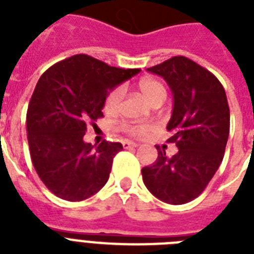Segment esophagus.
Wrapping results in <instances>:
<instances>
[{
    "label": "esophagus",
    "mask_w": 254,
    "mask_h": 254,
    "mask_svg": "<svg viewBox=\"0 0 254 254\" xmlns=\"http://www.w3.org/2000/svg\"><path fill=\"white\" fill-rule=\"evenodd\" d=\"M123 146L125 147V149H129V147H137L138 145L135 142H131V141H124Z\"/></svg>",
    "instance_id": "esophagus-1"
}]
</instances>
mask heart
<instances>
[{
    "instance_id": "heart-1",
    "label": "heart",
    "mask_w": 254,
    "mask_h": 254,
    "mask_svg": "<svg viewBox=\"0 0 254 254\" xmlns=\"http://www.w3.org/2000/svg\"><path fill=\"white\" fill-rule=\"evenodd\" d=\"M138 88L143 97L149 101L150 104L159 101V100L166 99V88L159 80L155 79H142L139 80ZM124 91L121 87L113 88L109 93H108L105 103H104V109L107 112H115L119 108L121 100H123ZM151 127L146 124H138V125H131V124H123L121 125V130L125 133H129L131 135H145L150 131Z\"/></svg>"
}]
</instances>
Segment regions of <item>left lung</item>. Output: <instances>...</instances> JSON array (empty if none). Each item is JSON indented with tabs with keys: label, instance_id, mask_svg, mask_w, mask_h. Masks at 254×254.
I'll return each instance as SVG.
<instances>
[{
	"label": "left lung",
	"instance_id": "obj_1",
	"mask_svg": "<svg viewBox=\"0 0 254 254\" xmlns=\"http://www.w3.org/2000/svg\"><path fill=\"white\" fill-rule=\"evenodd\" d=\"M147 71L162 76L174 95L167 141L179 149L141 170L147 190L169 204H185L200 195L220 166L229 135V107L215 75L186 57H173Z\"/></svg>",
	"mask_w": 254,
	"mask_h": 254
}]
</instances>
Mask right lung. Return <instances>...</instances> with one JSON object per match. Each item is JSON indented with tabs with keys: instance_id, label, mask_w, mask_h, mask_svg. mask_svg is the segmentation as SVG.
I'll list each match as a JSON object with an SVG mask.
<instances>
[{
	"instance_id": "obj_1",
	"label": "right lung",
	"mask_w": 254,
	"mask_h": 254,
	"mask_svg": "<svg viewBox=\"0 0 254 254\" xmlns=\"http://www.w3.org/2000/svg\"><path fill=\"white\" fill-rule=\"evenodd\" d=\"M139 72L77 54L51 65L37 83L27 108L30 155L38 177L61 199L80 201L109 179L120 142L85 143L88 124L103 117L108 93Z\"/></svg>"
}]
</instances>
